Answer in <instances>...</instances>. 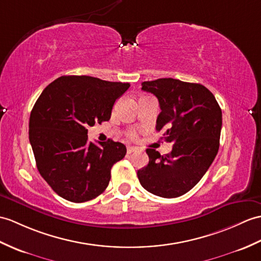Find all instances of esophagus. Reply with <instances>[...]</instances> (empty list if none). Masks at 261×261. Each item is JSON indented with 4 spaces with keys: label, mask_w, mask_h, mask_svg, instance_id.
Listing matches in <instances>:
<instances>
[{
    "label": "esophagus",
    "mask_w": 261,
    "mask_h": 261,
    "mask_svg": "<svg viewBox=\"0 0 261 261\" xmlns=\"http://www.w3.org/2000/svg\"><path fill=\"white\" fill-rule=\"evenodd\" d=\"M135 151H137V148L131 147V145H128V147H126V152L128 153H132V152H135Z\"/></svg>",
    "instance_id": "1"
}]
</instances>
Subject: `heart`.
Listing matches in <instances>:
<instances>
[{
    "label": "heart",
    "instance_id": "1",
    "mask_svg": "<svg viewBox=\"0 0 261 261\" xmlns=\"http://www.w3.org/2000/svg\"><path fill=\"white\" fill-rule=\"evenodd\" d=\"M129 136H130L131 138H135V137H136L135 131H130V132H129Z\"/></svg>",
    "mask_w": 261,
    "mask_h": 261
}]
</instances>
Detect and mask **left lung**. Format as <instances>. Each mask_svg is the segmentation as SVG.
Here are the masks:
<instances>
[{"instance_id":"8db88e82","label":"left lung","mask_w":261,"mask_h":261,"mask_svg":"<svg viewBox=\"0 0 261 261\" xmlns=\"http://www.w3.org/2000/svg\"><path fill=\"white\" fill-rule=\"evenodd\" d=\"M154 94L161 112L156 131H163L172 151L161 155L147 149L149 163L138 170L145 190L162 198H177L195 187L207 172L219 150L222 113L215 95L199 83L172 77L142 82Z\"/></svg>"}]
</instances>
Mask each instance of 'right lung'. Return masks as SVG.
Instances as JSON below:
<instances>
[{
	"mask_svg": "<svg viewBox=\"0 0 261 261\" xmlns=\"http://www.w3.org/2000/svg\"><path fill=\"white\" fill-rule=\"evenodd\" d=\"M129 83L64 75L43 90L31 111L29 138L47 185L71 202L92 200L107 189L111 168L124 158L123 143L88 141V128L111 118Z\"/></svg>",
	"mask_w": 261,
	"mask_h": 261,
	"instance_id": "obj_1",
	"label": "right lung"
}]
</instances>
